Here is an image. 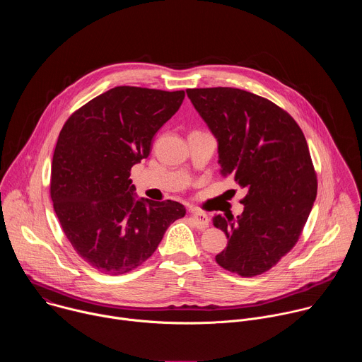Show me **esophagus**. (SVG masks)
<instances>
[{"label":"esophagus","mask_w":362,"mask_h":362,"mask_svg":"<svg viewBox=\"0 0 362 362\" xmlns=\"http://www.w3.org/2000/svg\"><path fill=\"white\" fill-rule=\"evenodd\" d=\"M190 219L193 221V225L200 230L209 228V218L204 212H200L197 209H192L190 211Z\"/></svg>","instance_id":"esophagus-1"}]
</instances>
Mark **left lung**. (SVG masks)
<instances>
[{
  "label": "left lung",
  "instance_id": "8db88e82",
  "mask_svg": "<svg viewBox=\"0 0 362 362\" xmlns=\"http://www.w3.org/2000/svg\"><path fill=\"white\" fill-rule=\"evenodd\" d=\"M218 140L222 175L247 190L243 212L214 218L228 246L216 262L243 278L275 267L298 242L317 197V173L298 123L275 103L232 88H187Z\"/></svg>",
  "mask_w": 362,
  "mask_h": 362
}]
</instances>
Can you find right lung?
I'll use <instances>...</instances> for the list:
<instances>
[{
  "mask_svg": "<svg viewBox=\"0 0 362 362\" xmlns=\"http://www.w3.org/2000/svg\"><path fill=\"white\" fill-rule=\"evenodd\" d=\"M183 98V90L115 87L74 112L60 132L51 200L74 250L103 274L140 267L186 215L179 202L136 199L130 179Z\"/></svg>",
  "mask_w": 362,
  "mask_h": 362,
  "instance_id": "add662e5",
  "label": "right lung"
}]
</instances>
